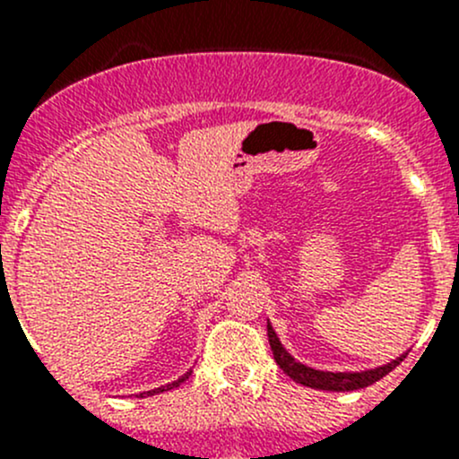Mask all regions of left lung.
I'll use <instances>...</instances> for the list:
<instances>
[{
  "label": "left lung",
  "mask_w": 459,
  "mask_h": 459,
  "mask_svg": "<svg viewBox=\"0 0 459 459\" xmlns=\"http://www.w3.org/2000/svg\"><path fill=\"white\" fill-rule=\"evenodd\" d=\"M268 342H271L273 358H275L277 367L281 368L290 379H295L298 384H304V386L311 388H322V391H358V388L371 386V384L382 379L384 375H388L397 364L404 359V355L397 359H393L391 364H384V367L373 368V371H362V373H328V371H316L311 367H304L298 359L290 358L284 351V346L277 340L275 331L268 324Z\"/></svg>",
  "instance_id": "obj_1"
}]
</instances>
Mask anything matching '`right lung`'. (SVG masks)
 <instances>
[{"label":"right lung","instance_id":"right-lung-1","mask_svg":"<svg viewBox=\"0 0 459 459\" xmlns=\"http://www.w3.org/2000/svg\"><path fill=\"white\" fill-rule=\"evenodd\" d=\"M188 377V373L184 375V377H179L178 382H173V384H166V386H161V388H155V391H146V393H140V397H146V395H155V393H164V391H170V388H175V386H179V384L184 382V379Z\"/></svg>","mask_w":459,"mask_h":459}]
</instances>
